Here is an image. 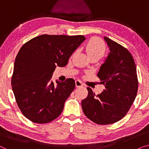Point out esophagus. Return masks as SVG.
I'll return each instance as SVG.
<instances>
[{
    "label": "esophagus",
    "mask_w": 149,
    "mask_h": 149,
    "mask_svg": "<svg viewBox=\"0 0 149 149\" xmlns=\"http://www.w3.org/2000/svg\"><path fill=\"white\" fill-rule=\"evenodd\" d=\"M75 85H76L77 87H81L83 86V84L81 83V81H79V80H77L76 81H75Z\"/></svg>",
    "instance_id": "34e87169"
}]
</instances>
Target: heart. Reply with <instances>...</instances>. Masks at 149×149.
Returning a JSON list of instances; mask_svg holds the SVG:
<instances>
[{"instance_id":"1","label":"heart","mask_w":149,"mask_h":149,"mask_svg":"<svg viewBox=\"0 0 149 149\" xmlns=\"http://www.w3.org/2000/svg\"><path fill=\"white\" fill-rule=\"evenodd\" d=\"M107 47L102 40L97 37H93L86 45V52L89 58H101L104 55Z\"/></svg>"}]
</instances>
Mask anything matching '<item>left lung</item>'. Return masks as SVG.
Listing matches in <instances>:
<instances>
[{"mask_svg":"<svg viewBox=\"0 0 149 149\" xmlns=\"http://www.w3.org/2000/svg\"><path fill=\"white\" fill-rule=\"evenodd\" d=\"M110 52L97 76L104 85L95 95L87 87L88 95L81 102L85 116L99 125L116 123L125 117L137 95L138 81L134 60L127 49L104 36Z\"/></svg>","mask_w":149,"mask_h":149,"instance_id":"8db88e82","label":"left lung"}]
</instances>
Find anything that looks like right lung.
Returning a JSON list of instances; mask_svg holds the SVG:
<instances>
[{
  "instance_id": "obj_1",
  "label": "right lung",
  "mask_w": 149,
  "mask_h": 149,
  "mask_svg": "<svg viewBox=\"0 0 149 149\" xmlns=\"http://www.w3.org/2000/svg\"><path fill=\"white\" fill-rule=\"evenodd\" d=\"M85 40L83 35L38 36L26 42L15 58L11 85L16 102L34 123H47L59 117L75 87L73 79L51 81L56 66L64 67Z\"/></svg>"
}]
</instances>
